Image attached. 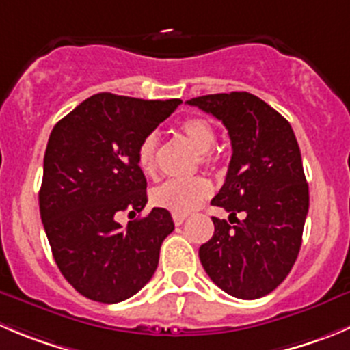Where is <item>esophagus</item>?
Here are the masks:
<instances>
[{
	"label": "esophagus",
	"mask_w": 350,
	"mask_h": 350,
	"mask_svg": "<svg viewBox=\"0 0 350 350\" xmlns=\"http://www.w3.org/2000/svg\"><path fill=\"white\" fill-rule=\"evenodd\" d=\"M185 219H187V215H173V221H175V225H182Z\"/></svg>",
	"instance_id": "esophagus-1"
}]
</instances>
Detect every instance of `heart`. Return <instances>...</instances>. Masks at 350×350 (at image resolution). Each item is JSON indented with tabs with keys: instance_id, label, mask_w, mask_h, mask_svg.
<instances>
[{
	"instance_id": "1",
	"label": "heart",
	"mask_w": 350,
	"mask_h": 350,
	"mask_svg": "<svg viewBox=\"0 0 350 350\" xmlns=\"http://www.w3.org/2000/svg\"><path fill=\"white\" fill-rule=\"evenodd\" d=\"M178 132L196 151H199V159L202 165H211L215 161L213 148L216 144V131L209 120L202 118V116H192L180 123ZM158 135L154 132L146 134L135 151L137 165L144 175L152 177L158 170ZM211 184L202 177L184 182L168 180L151 192V201L158 208L168 209L175 215H187V213L198 209L211 196Z\"/></svg>"
}]
</instances>
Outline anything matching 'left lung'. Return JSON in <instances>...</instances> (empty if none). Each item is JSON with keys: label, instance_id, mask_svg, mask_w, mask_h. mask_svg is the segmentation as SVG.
Returning <instances> with one entry per match:
<instances>
[{"label": "left lung", "instance_id": "obj_1", "mask_svg": "<svg viewBox=\"0 0 350 350\" xmlns=\"http://www.w3.org/2000/svg\"><path fill=\"white\" fill-rule=\"evenodd\" d=\"M187 105L221 120L232 142L227 178L211 204L237 223L213 218L215 234L199 259L221 291L259 299L285 280L301 249L309 187L297 139L277 109L249 92L199 96Z\"/></svg>", "mask_w": 350, "mask_h": 350}]
</instances>
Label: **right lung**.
I'll return each mask as SVG.
<instances>
[{"label":"right lung","instance_id":"obj_1","mask_svg":"<svg viewBox=\"0 0 350 350\" xmlns=\"http://www.w3.org/2000/svg\"><path fill=\"white\" fill-rule=\"evenodd\" d=\"M180 103L99 92L49 135L39 191L42 225L62 275L91 301H125L158 268L161 242L175 228L172 215L152 208L127 228L115 216L144 209L148 182L135 151Z\"/></svg>","mask_w":350,"mask_h":350}]
</instances>
